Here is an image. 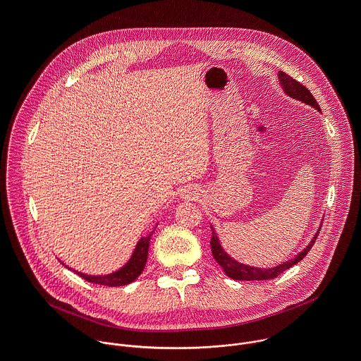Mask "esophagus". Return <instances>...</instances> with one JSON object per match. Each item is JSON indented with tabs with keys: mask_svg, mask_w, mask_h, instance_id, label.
<instances>
[{
	"mask_svg": "<svg viewBox=\"0 0 361 361\" xmlns=\"http://www.w3.org/2000/svg\"><path fill=\"white\" fill-rule=\"evenodd\" d=\"M181 197H183L184 200H194V198H197L198 195H197V191H195L194 188L187 187V188H184V191H183Z\"/></svg>",
	"mask_w": 361,
	"mask_h": 361,
	"instance_id": "1",
	"label": "esophagus"
}]
</instances>
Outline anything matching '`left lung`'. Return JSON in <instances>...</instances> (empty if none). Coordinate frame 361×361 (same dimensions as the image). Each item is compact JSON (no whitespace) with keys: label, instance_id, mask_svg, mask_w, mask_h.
<instances>
[{"label":"left lung","instance_id":"obj_1","mask_svg":"<svg viewBox=\"0 0 361 361\" xmlns=\"http://www.w3.org/2000/svg\"><path fill=\"white\" fill-rule=\"evenodd\" d=\"M279 81H280V85L283 87L284 92L294 98V99H298L301 102H305V104L314 107L317 111H320V107L317 104V101L314 99L313 94L308 91L302 84H300L298 81H295L294 78H291L288 74L283 73V71H279ZM213 228V227H212ZM320 230L316 233V235L313 237V240L310 241V244H308L301 252H298V255H295L294 259L288 260V262H284L283 264H279L277 267H271V269H260V267H251V266H247V264H241L238 262H235L234 259H231V257L224 251V248L221 247L220 244V240L213 228V237H212V252H213V257L216 259V262L221 266V269L224 270V273L233 279V280H245V281H262V280H271V279H276L277 276H280L281 273H284L286 270H288L290 267H293L294 264H297L298 262H301L304 257L307 255V252L312 250V247L316 243V238L319 235Z\"/></svg>","mask_w":361,"mask_h":361}]
</instances>
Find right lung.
<instances>
[{"label": "right lung", "mask_w": 361, "mask_h": 361, "mask_svg": "<svg viewBox=\"0 0 361 361\" xmlns=\"http://www.w3.org/2000/svg\"><path fill=\"white\" fill-rule=\"evenodd\" d=\"M152 233L141 237L140 241L137 243L134 252L131 255V259L128 260V263L121 267L118 271L107 274V276H88V274H82L75 271L80 277H82L84 280L90 281V283H95L99 286H109V287H118V286H126L133 283L144 270L145 263H147V257H148V247H149V238H151ZM67 267V266H66ZM71 270V269H70Z\"/></svg>", "instance_id": "right-lung-1"}]
</instances>
